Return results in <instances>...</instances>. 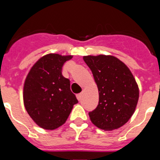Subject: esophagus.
Instances as JSON below:
<instances>
[{"label": "esophagus", "instance_id": "obj_1", "mask_svg": "<svg viewBox=\"0 0 160 160\" xmlns=\"http://www.w3.org/2000/svg\"><path fill=\"white\" fill-rule=\"evenodd\" d=\"M82 96V94H77V98H78V101H80V100H81Z\"/></svg>", "mask_w": 160, "mask_h": 160}]
</instances>
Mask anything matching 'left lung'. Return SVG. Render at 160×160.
<instances>
[{
    "instance_id": "8db88e82",
    "label": "left lung",
    "mask_w": 160,
    "mask_h": 160,
    "mask_svg": "<svg viewBox=\"0 0 160 160\" xmlns=\"http://www.w3.org/2000/svg\"><path fill=\"white\" fill-rule=\"evenodd\" d=\"M94 76L99 101L89 113L90 121L104 131L121 128L135 113L139 97L138 84L129 68L112 55L84 56Z\"/></svg>"
}]
</instances>
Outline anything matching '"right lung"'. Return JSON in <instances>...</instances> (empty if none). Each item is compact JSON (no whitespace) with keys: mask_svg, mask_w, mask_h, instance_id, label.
Wrapping results in <instances>:
<instances>
[{"mask_svg":"<svg viewBox=\"0 0 160 160\" xmlns=\"http://www.w3.org/2000/svg\"><path fill=\"white\" fill-rule=\"evenodd\" d=\"M73 55L48 53L38 59L25 78L23 102L25 110L41 128L54 130L66 122L78 103L70 90V80L62 68Z\"/></svg>","mask_w":160,"mask_h":160,"instance_id":"obj_1","label":"right lung"}]
</instances>
